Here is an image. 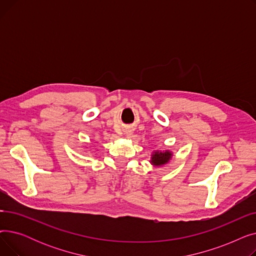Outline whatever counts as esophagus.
<instances>
[{
    "instance_id": "34e87169",
    "label": "esophagus",
    "mask_w": 256,
    "mask_h": 256,
    "mask_svg": "<svg viewBox=\"0 0 256 256\" xmlns=\"http://www.w3.org/2000/svg\"><path fill=\"white\" fill-rule=\"evenodd\" d=\"M132 130H130V128H126V130H124V134H126V136H130V135H132Z\"/></svg>"
}]
</instances>
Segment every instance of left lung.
Listing matches in <instances>:
<instances>
[{"instance_id":"obj_1","label":"left lung","mask_w":256,"mask_h":256,"mask_svg":"<svg viewBox=\"0 0 256 256\" xmlns=\"http://www.w3.org/2000/svg\"><path fill=\"white\" fill-rule=\"evenodd\" d=\"M173 152L169 150H154L152 156H150V163L154 167H160L168 164L170 160H172Z\"/></svg>"}]
</instances>
